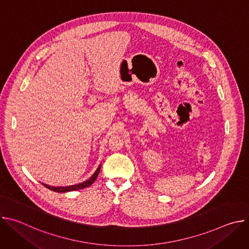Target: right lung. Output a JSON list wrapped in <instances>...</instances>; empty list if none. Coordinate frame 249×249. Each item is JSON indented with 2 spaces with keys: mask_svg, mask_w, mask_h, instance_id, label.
I'll use <instances>...</instances> for the list:
<instances>
[{
  "mask_svg": "<svg viewBox=\"0 0 249 249\" xmlns=\"http://www.w3.org/2000/svg\"><path fill=\"white\" fill-rule=\"evenodd\" d=\"M100 171V165L97 167V169L95 170V172L89 177V178L82 183H79V184H75V185H71V186H58V187H55V186H50L48 184H45V183H42L46 188L52 190V191H55V192H60V193H64V192H69V191H76V190H80V189H83V188H86V187H89L90 186L94 180L96 179V177L98 175Z\"/></svg>",
  "mask_w": 249,
  "mask_h": 249,
  "instance_id": "right-lung-1",
  "label": "right lung"
}]
</instances>
